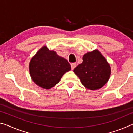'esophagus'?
Returning <instances> with one entry per match:
<instances>
[{
  "mask_svg": "<svg viewBox=\"0 0 133 133\" xmlns=\"http://www.w3.org/2000/svg\"><path fill=\"white\" fill-rule=\"evenodd\" d=\"M76 66H77V64H76V63H71V69L73 70V69H75V67H76Z\"/></svg>",
  "mask_w": 133,
  "mask_h": 133,
  "instance_id": "obj_1",
  "label": "esophagus"
}]
</instances>
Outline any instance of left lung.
Listing matches in <instances>:
<instances>
[{
  "mask_svg": "<svg viewBox=\"0 0 133 133\" xmlns=\"http://www.w3.org/2000/svg\"><path fill=\"white\" fill-rule=\"evenodd\" d=\"M74 73L87 89H100L109 80L111 73L110 65L99 51L95 50L83 56V63L75 68Z\"/></svg>",
  "mask_w": 133,
  "mask_h": 133,
  "instance_id": "left-lung-1",
  "label": "left lung"
}]
</instances>
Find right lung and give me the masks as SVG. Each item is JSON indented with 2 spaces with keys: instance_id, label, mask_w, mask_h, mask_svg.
Instances as JSON below:
<instances>
[{
  "instance_id": "add662e5",
  "label": "right lung",
  "mask_w": 133,
  "mask_h": 133,
  "mask_svg": "<svg viewBox=\"0 0 133 133\" xmlns=\"http://www.w3.org/2000/svg\"><path fill=\"white\" fill-rule=\"evenodd\" d=\"M71 70L65 58L54 51L43 47L31 58L29 71L33 82L43 89H49L60 82L64 73Z\"/></svg>"
}]
</instances>
